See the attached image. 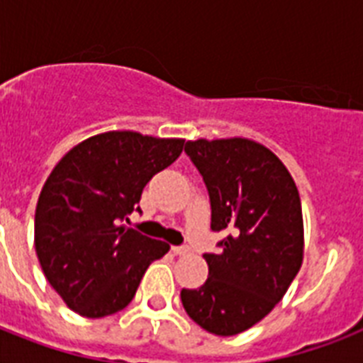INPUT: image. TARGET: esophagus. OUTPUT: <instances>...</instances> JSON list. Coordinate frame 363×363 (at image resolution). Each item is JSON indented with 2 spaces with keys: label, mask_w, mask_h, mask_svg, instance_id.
<instances>
[{
  "label": "esophagus",
  "mask_w": 363,
  "mask_h": 363,
  "mask_svg": "<svg viewBox=\"0 0 363 363\" xmlns=\"http://www.w3.org/2000/svg\"><path fill=\"white\" fill-rule=\"evenodd\" d=\"M171 250H173L177 256H186V254H190V248L188 247H173Z\"/></svg>",
  "instance_id": "34e87169"
}]
</instances>
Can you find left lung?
<instances>
[{
	"label": "left lung",
	"instance_id": "1",
	"mask_svg": "<svg viewBox=\"0 0 363 363\" xmlns=\"http://www.w3.org/2000/svg\"><path fill=\"white\" fill-rule=\"evenodd\" d=\"M184 152L203 177L211 230L228 233L218 254H203L209 279L182 288L196 324L238 335L273 311L303 262V216L292 175L269 148L250 139H198Z\"/></svg>",
	"mask_w": 363,
	"mask_h": 363
}]
</instances>
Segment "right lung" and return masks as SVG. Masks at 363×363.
I'll return each mask as SVG.
<instances>
[{
    "label": "right lung",
    "mask_w": 363,
    "mask_h": 363,
    "mask_svg": "<svg viewBox=\"0 0 363 363\" xmlns=\"http://www.w3.org/2000/svg\"><path fill=\"white\" fill-rule=\"evenodd\" d=\"M184 139L107 131L73 147L48 175L35 209V252L65 305L86 318L130 303L169 245L122 226L143 188L182 152Z\"/></svg>",
    "instance_id": "obj_1"
}]
</instances>
